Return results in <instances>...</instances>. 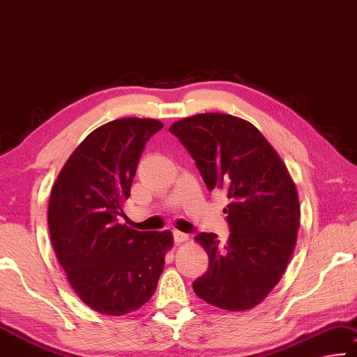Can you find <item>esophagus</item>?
<instances>
[{"mask_svg": "<svg viewBox=\"0 0 357 357\" xmlns=\"http://www.w3.org/2000/svg\"><path fill=\"white\" fill-rule=\"evenodd\" d=\"M172 236H174V242H175V243H183V242H188V234H185V232L174 231V232H172Z\"/></svg>", "mask_w": 357, "mask_h": 357, "instance_id": "esophagus-1", "label": "esophagus"}]
</instances>
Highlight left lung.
I'll list each match as a JSON object with an SVG mask.
<instances>
[{"label": "left lung", "instance_id": "8db88e82", "mask_svg": "<svg viewBox=\"0 0 357 357\" xmlns=\"http://www.w3.org/2000/svg\"><path fill=\"white\" fill-rule=\"evenodd\" d=\"M190 151L208 191L223 190L231 202L229 238L196 236L208 255L207 272L192 283L210 305L242 312L275 288L293 255L301 207L282 158L259 130L229 114H199L169 128Z\"/></svg>", "mask_w": 357, "mask_h": 357}]
</instances>
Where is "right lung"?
<instances>
[{
  "instance_id": "1",
  "label": "right lung",
  "mask_w": 357,
  "mask_h": 357,
  "mask_svg": "<svg viewBox=\"0 0 357 357\" xmlns=\"http://www.w3.org/2000/svg\"><path fill=\"white\" fill-rule=\"evenodd\" d=\"M153 119H120L90 132L69 156L50 192L49 231L75 294L101 314L121 317L153 296L172 247L169 231L121 225Z\"/></svg>"
}]
</instances>
